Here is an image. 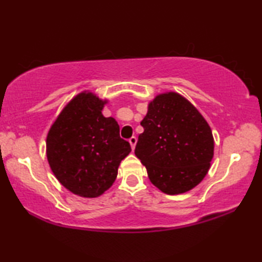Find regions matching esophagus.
Masks as SVG:
<instances>
[{"mask_svg": "<svg viewBox=\"0 0 262 262\" xmlns=\"http://www.w3.org/2000/svg\"><path fill=\"white\" fill-rule=\"evenodd\" d=\"M136 142H137V139L135 136H132L129 139V143H130V147H132V150L135 149V145H136Z\"/></svg>", "mask_w": 262, "mask_h": 262, "instance_id": "obj_1", "label": "esophagus"}]
</instances>
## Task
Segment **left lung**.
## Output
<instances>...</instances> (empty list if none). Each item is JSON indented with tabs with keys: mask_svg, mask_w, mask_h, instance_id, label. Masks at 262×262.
I'll return each instance as SVG.
<instances>
[{
	"mask_svg": "<svg viewBox=\"0 0 262 262\" xmlns=\"http://www.w3.org/2000/svg\"><path fill=\"white\" fill-rule=\"evenodd\" d=\"M141 126L135 155L152 185L168 195L188 192L205 178L214 157V137L196 107L177 92L155 97Z\"/></svg>",
	"mask_w": 262,
	"mask_h": 262,
	"instance_id": "obj_1",
	"label": "left lung"
}]
</instances>
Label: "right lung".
<instances>
[{
  "instance_id": "1",
  "label": "right lung",
  "mask_w": 262,
  "mask_h": 262,
  "mask_svg": "<svg viewBox=\"0 0 262 262\" xmlns=\"http://www.w3.org/2000/svg\"><path fill=\"white\" fill-rule=\"evenodd\" d=\"M107 99L83 91L64 106L48 130L46 155L59 183L82 198H97L113 185L132 151L115 119L101 111Z\"/></svg>"
}]
</instances>
